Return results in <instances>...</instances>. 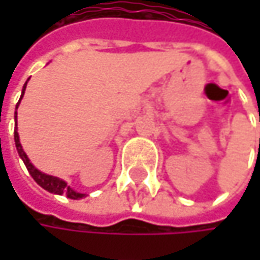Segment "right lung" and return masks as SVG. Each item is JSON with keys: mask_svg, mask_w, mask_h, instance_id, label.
Masks as SVG:
<instances>
[{"mask_svg": "<svg viewBox=\"0 0 260 260\" xmlns=\"http://www.w3.org/2000/svg\"><path fill=\"white\" fill-rule=\"evenodd\" d=\"M26 82H28V81H26ZM26 82L24 84L21 99L24 98V93H25V88H26ZM21 99H19V102L16 104V110H18V107H19V104H21ZM16 129H18V113L15 111V144H16V150H18V153H19L21 159L24 161L26 170L29 172L31 178L37 182V185H40L43 189H46V191H49V192H52V194H58V196L66 194L69 199H74V200H78V199L85 197V194L78 192V191H75L74 188H71L66 181H63V179H60V178H57V176L46 175V173L40 172L39 169H36V167L32 166V162L29 161V158L26 156V153L24 152V149H22V144H21V141H19V134H18V131Z\"/></svg>", "mask_w": 260, "mask_h": 260, "instance_id": "1", "label": "right lung"}]
</instances>
